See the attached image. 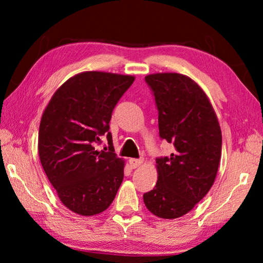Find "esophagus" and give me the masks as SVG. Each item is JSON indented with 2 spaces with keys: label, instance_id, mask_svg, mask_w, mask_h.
Masks as SVG:
<instances>
[{
  "label": "esophagus",
  "instance_id": "obj_1",
  "mask_svg": "<svg viewBox=\"0 0 263 263\" xmlns=\"http://www.w3.org/2000/svg\"><path fill=\"white\" fill-rule=\"evenodd\" d=\"M130 166L132 167V168H137V167H139L140 164L144 162V160L142 159H130Z\"/></svg>",
  "mask_w": 263,
  "mask_h": 263
}]
</instances>
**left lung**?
Here are the masks:
<instances>
[{
  "label": "left lung",
  "mask_w": 263,
  "mask_h": 263,
  "mask_svg": "<svg viewBox=\"0 0 263 263\" xmlns=\"http://www.w3.org/2000/svg\"><path fill=\"white\" fill-rule=\"evenodd\" d=\"M159 111V135L175 153L157 159L158 182L144 194L157 217H182L205 196L215 182L221 155V131L215 110L194 80L177 73L145 78Z\"/></svg>",
  "instance_id": "1"
}]
</instances>
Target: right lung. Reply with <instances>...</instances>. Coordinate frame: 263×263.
<instances>
[{"label": "right lung", "instance_id": "right-lung-1", "mask_svg": "<svg viewBox=\"0 0 263 263\" xmlns=\"http://www.w3.org/2000/svg\"><path fill=\"white\" fill-rule=\"evenodd\" d=\"M135 77L83 72L58 89L42 116L38 151L42 166L60 201L70 211L94 216L110 206L124 179L109 132L116 104ZM108 153L96 149L100 137Z\"/></svg>", "mask_w": 263, "mask_h": 263}]
</instances>
